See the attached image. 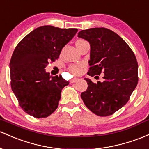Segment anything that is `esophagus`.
<instances>
[{
  "mask_svg": "<svg viewBox=\"0 0 149 149\" xmlns=\"http://www.w3.org/2000/svg\"><path fill=\"white\" fill-rule=\"evenodd\" d=\"M80 81V78H73V79L71 80V82L72 83H73L77 82V81Z\"/></svg>",
  "mask_w": 149,
  "mask_h": 149,
  "instance_id": "1",
  "label": "esophagus"
}]
</instances>
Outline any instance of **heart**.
Instances as JSON below:
<instances>
[{"label": "heart", "mask_w": 149, "mask_h": 149, "mask_svg": "<svg viewBox=\"0 0 149 149\" xmlns=\"http://www.w3.org/2000/svg\"><path fill=\"white\" fill-rule=\"evenodd\" d=\"M86 42V41L83 40H78L77 42H76V45H78V44L83 43V42ZM82 68H83V66H76V65H75V66H71L70 67L69 70L72 73H73V74H78V73H81V70H82Z\"/></svg>", "instance_id": "obj_1"}]
</instances>
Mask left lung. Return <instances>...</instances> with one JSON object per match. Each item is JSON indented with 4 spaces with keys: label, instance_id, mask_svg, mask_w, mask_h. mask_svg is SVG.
<instances>
[{
    "label": "left lung",
    "instance_id": "8db88e82",
    "mask_svg": "<svg viewBox=\"0 0 149 149\" xmlns=\"http://www.w3.org/2000/svg\"><path fill=\"white\" fill-rule=\"evenodd\" d=\"M78 37L91 46L88 75L104 73L102 82L94 83L85 78L88 89L81 93V98L96 115H111L125 105L137 86L138 63L134 54L122 37L109 29L81 30Z\"/></svg>",
    "mask_w": 149,
    "mask_h": 149
}]
</instances>
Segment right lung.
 Listing matches in <instances>:
<instances>
[{"label": "right lung", "instance_id": "1", "mask_svg": "<svg viewBox=\"0 0 149 149\" xmlns=\"http://www.w3.org/2000/svg\"><path fill=\"white\" fill-rule=\"evenodd\" d=\"M78 29L51 25L37 27L22 39L10 62L11 88L22 109L36 118H45L56 110L61 91L69 84L61 76L46 72Z\"/></svg>", "mask_w": 149, "mask_h": 149}]
</instances>
